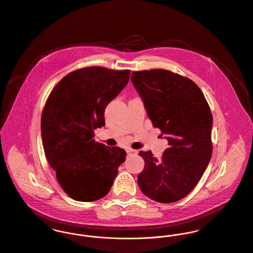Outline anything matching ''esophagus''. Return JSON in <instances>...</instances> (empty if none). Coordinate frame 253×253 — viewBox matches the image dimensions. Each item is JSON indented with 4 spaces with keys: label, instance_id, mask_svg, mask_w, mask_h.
<instances>
[{
    "label": "esophagus",
    "instance_id": "34e87169",
    "mask_svg": "<svg viewBox=\"0 0 253 253\" xmlns=\"http://www.w3.org/2000/svg\"><path fill=\"white\" fill-rule=\"evenodd\" d=\"M135 153H137V150H134V149H128V150H127V154H128V155L135 154Z\"/></svg>",
    "mask_w": 253,
    "mask_h": 253
}]
</instances>
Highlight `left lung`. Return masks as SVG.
<instances>
[{
    "mask_svg": "<svg viewBox=\"0 0 253 253\" xmlns=\"http://www.w3.org/2000/svg\"><path fill=\"white\" fill-rule=\"evenodd\" d=\"M131 81L144 103L153 127L169 147L161 159L140 151L144 169L138 184L145 196L173 203L187 196L201 179L212 154V114L198 85L170 71L132 73Z\"/></svg>",
    "mask_w": 253,
    "mask_h": 253,
    "instance_id": "obj_1",
    "label": "left lung"
}]
</instances>
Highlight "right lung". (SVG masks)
Instances as JSON below:
<instances>
[{
	"label": "right lung",
	"instance_id": "right-lung-1",
	"mask_svg": "<svg viewBox=\"0 0 253 253\" xmlns=\"http://www.w3.org/2000/svg\"><path fill=\"white\" fill-rule=\"evenodd\" d=\"M130 73L79 69L64 77L46 100L41 119L44 153L59 184L76 201L106 196L125 161L124 149L93 137L95 129L105 126V109L128 84Z\"/></svg>",
	"mask_w": 253,
	"mask_h": 253
}]
</instances>
